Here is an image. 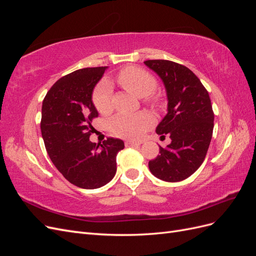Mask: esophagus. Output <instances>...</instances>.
Segmentation results:
<instances>
[{
  "label": "esophagus",
  "mask_w": 256,
  "mask_h": 256,
  "mask_svg": "<svg viewBox=\"0 0 256 256\" xmlns=\"http://www.w3.org/2000/svg\"><path fill=\"white\" fill-rule=\"evenodd\" d=\"M125 145L127 147H130V146H140L141 145V142H136V141H131V140H127L125 142Z\"/></svg>",
  "instance_id": "obj_1"
}]
</instances>
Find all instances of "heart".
Returning <instances> with one entry per match:
<instances>
[{
    "mask_svg": "<svg viewBox=\"0 0 256 256\" xmlns=\"http://www.w3.org/2000/svg\"><path fill=\"white\" fill-rule=\"evenodd\" d=\"M120 86L136 97H148L150 102L157 104L159 99L150 94L157 86L156 79L143 69L136 67H128L122 70L118 76ZM94 104L99 113L108 114L112 110L111 90L108 84L104 83L96 90L94 94ZM154 122L152 116L146 112L134 115L118 114L110 122L112 132L120 138H138Z\"/></svg>",
    "mask_w": 256,
    "mask_h": 256,
    "instance_id": "b5f03b06",
    "label": "heart"
}]
</instances>
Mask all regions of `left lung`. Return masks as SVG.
<instances>
[{
    "label": "left lung",
    "instance_id": "1",
    "mask_svg": "<svg viewBox=\"0 0 256 256\" xmlns=\"http://www.w3.org/2000/svg\"><path fill=\"white\" fill-rule=\"evenodd\" d=\"M144 64L164 82L168 113L156 128L171 138L166 148L148 162L154 176L168 182H182L203 164L214 130V112L208 92L189 68L166 60Z\"/></svg>",
    "mask_w": 256,
    "mask_h": 256
}]
</instances>
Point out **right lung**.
Returning a JSON list of instances; mask_svg holds the SVG:
<instances>
[{
	"instance_id": "obj_1",
	"label": "right lung",
	"mask_w": 256,
	"mask_h": 256,
	"mask_svg": "<svg viewBox=\"0 0 256 256\" xmlns=\"http://www.w3.org/2000/svg\"><path fill=\"white\" fill-rule=\"evenodd\" d=\"M108 67L83 68L58 80L42 108V136L46 150L58 172L82 189H97L112 180L116 154L125 144L108 138L102 144L90 141L98 116L92 92Z\"/></svg>"
}]
</instances>
